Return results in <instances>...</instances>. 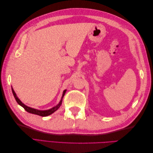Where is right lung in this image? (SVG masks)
<instances>
[{
  "label": "right lung",
  "mask_w": 153,
  "mask_h": 153,
  "mask_svg": "<svg viewBox=\"0 0 153 153\" xmlns=\"http://www.w3.org/2000/svg\"><path fill=\"white\" fill-rule=\"evenodd\" d=\"M11 89H12V92H13V94L14 97H15V98L16 101V102L18 103V105H20L21 106H22L23 108H24L27 112L32 114H36V115H40V116H42V117H46V116H48V115H50L52 114H53V112H55V111L57 110L60 106H61V104H62V98L65 94L66 92V89L64 90L63 91V93H62V96L61 97V99L60 100L59 103L56 105L53 106L52 108H50L48 110H38V109H36V108H31L29 107V106L25 105L24 103H23L22 101H20V100L18 98V96H16V94L15 93V91L13 90V87L11 86Z\"/></svg>",
  "instance_id": "obj_1"
}]
</instances>
